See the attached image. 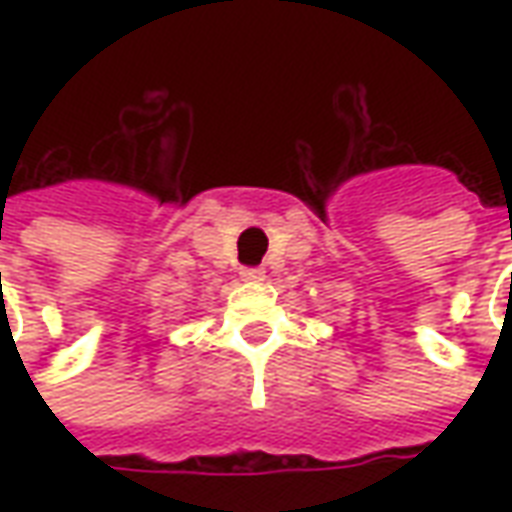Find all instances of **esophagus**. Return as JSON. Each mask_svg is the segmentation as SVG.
<instances>
[{
  "label": "esophagus",
  "mask_w": 512,
  "mask_h": 512,
  "mask_svg": "<svg viewBox=\"0 0 512 512\" xmlns=\"http://www.w3.org/2000/svg\"><path fill=\"white\" fill-rule=\"evenodd\" d=\"M263 277H266L263 268H241V279L244 282H263Z\"/></svg>",
  "instance_id": "34e87169"
}]
</instances>
